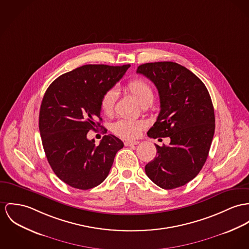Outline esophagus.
<instances>
[{
  "label": "esophagus",
  "mask_w": 249,
  "mask_h": 249,
  "mask_svg": "<svg viewBox=\"0 0 249 249\" xmlns=\"http://www.w3.org/2000/svg\"><path fill=\"white\" fill-rule=\"evenodd\" d=\"M139 143V141H136V140H126L124 142V145L127 146V147H130V146H134V145H137Z\"/></svg>",
  "instance_id": "esophagus-1"
}]
</instances>
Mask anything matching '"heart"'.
<instances>
[{
	"label": "heart",
	"instance_id": "heart-1",
	"mask_svg": "<svg viewBox=\"0 0 249 249\" xmlns=\"http://www.w3.org/2000/svg\"><path fill=\"white\" fill-rule=\"evenodd\" d=\"M125 89L136 98L141 106L152 104L154 100V91L153 87L145 80L135 78L127 83ZM115 93L114 91L105 92L100 99V107L103 113L109 114L114 108ZM143 129V123L130 119L123 118L115 122L112 126V131L117 136L124 139H132L137 137Z\"/></svg>",
	"mask_w": 249,
	"mask_h": 249
}]
</instances>
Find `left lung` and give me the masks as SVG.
Masks as SVG:
<instances>
[{"instance_id":"obj_1","label":"left lung","mask_w":249,"mask_h":249,"mask_svg":"<svg viewBox=\"0 0 249 249\" xmlns=\"http://www.w3.org/2000/svg\"><path fill=\"white\" fill-rule=\"evenodd\" d=\"M136 73L153 81L160 98L148 136L171 138L168 146L155 144L157 156L146 165V174L162 189L182 187L202 170L211 149L215 116L209 91L192 71L172 61L144 63Z\"/></svg>"}]
</instances>
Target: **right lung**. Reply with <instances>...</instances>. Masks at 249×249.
<instances>
[{
    "label": "right lung",
    "mask_w": 249,
    "mask_h": 249,
    "mask_svg": "<svg viewBox=\"0 0 249 249\" xmlns=\"http://www.w3.org/2000/svg\"><path fill=\"white\" fill-rule=\"evenodd\" d=\"M130 64H87L56 78L47 88L39 110L38 128L43 150L53 172L65 184L89 190L101 184L123 142L104 135L99 145L89 140L97 130L100 99L124 76Z\"/></svg>",
    "instance_id": "1"
}]
</instances>
